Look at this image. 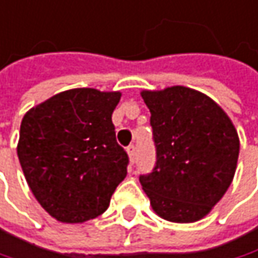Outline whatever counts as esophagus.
Instances as JSON below:
<instances>
[{
	"label": "esophagus",
	"instance_id": "esophagus-1",
	"mask_svg": "<svg viewBox=\"0 0 258 258\" xmlns=\"http://www.w3.org/2000/svg\"><path fill=\"white\" fill-rule=\"evenodd\" d=\"M127 153H128L130 162H131V164H134V161H136V155H137V152H136V146H134V145L128 146V148H127Z\"/></svg>",
	"mask_w": 258,
	"mask_h": 258
}]
</instances>
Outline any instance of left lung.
<instances>
[{
    "label": "left lung",
    "instance_id": "1",
    "mask_svg": "<svg viewBox=\"0 0 258 258\" xmlns=\"http://www.w3.org/2000/svg\"><path fill=\"white\" fill-rule=\"evenodd\" d=\"M151 110L156 165L140 183L164 220L204 219L229 189L238 164L239 137L227 113L189 87L143 90Z\"/></svg>",
    "mask_w": 258,
    "mask_h": 258
}]
</instances>
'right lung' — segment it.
<instances>
[{
    "label": "right lung",
    "instance_id": "add662e5",
    "mask_svg": "<svg viewBox=\"0 0 258 258\" xmlns=\"http://www.w3.org/2000/svg\"><path fill=\"white\" fill-rule=\"evenodd\" d=\"M119 99V91L72 88L25 113L17 156L34 197L57 222L103 214L127 176L128 155L112 124Z\"/></svg>",
    "mask_w": 258,
    "mask_h": 258
}]
</instances>
